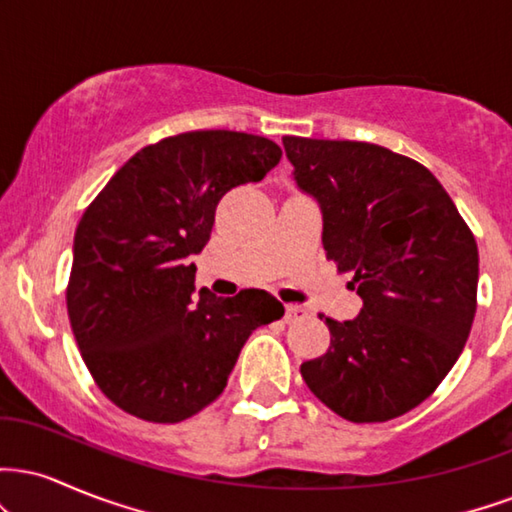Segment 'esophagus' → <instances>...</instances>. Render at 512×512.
Instances as JSON below:
<instances>
[{
    "instance_id": "obj_1",
    "label": "esophagus",
    "mask_w": 512,
    "mask_h": 512,
    "mask_svg": "<svg viewBox=\"0 0 512 512\" xmlns=\"http://www.w3.org/2000/svg\"><path fill=\"white\" fill-rule=\"evenodd\" d=\"M303 317H308V310H305L303 305H296V303L286 305V322H298L303 320Z\"/></svg>"
}]
</instances>
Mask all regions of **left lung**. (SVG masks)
<instances>
[{"instance_id":"left-lung-1","label":"left lung","mask_w":512,"mask_h":512,"mask_svg":"<svg viewBox=\"0 0 512 512\" xmlns=\"http://www.w3.org/2000/svg\"><path fill=\"white\" fill-rule=\"evenodd\" d=\"M298 190L322 211V245L363 308L330 320L310 392L354 424L419 407L460 358L477 313V240L421 163L366 142L284 137Z\"/></svg>"}]
</instances>
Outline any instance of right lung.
Masks as SVG:
<instances>
[{
    "label": "right lung",
    "instance_id": "add662e5",
    "mask_svg": "<svg viewBox=\"0 0 512 512\" xmlns=\"http://www.w3.org/2000/svg\"><path fill=\"white\" fill-rule=\"evenodd\" d=\"M281 149L257 134L202 129L144 146L81 216L67 310L86 368L137 419L178 424L221 395L257 327L284 315L267 291H195L190 257L219 199L260 182Z\"/></svg>",
    "mask_w": 512,
    "mask_h": 512
}]
</instances>
